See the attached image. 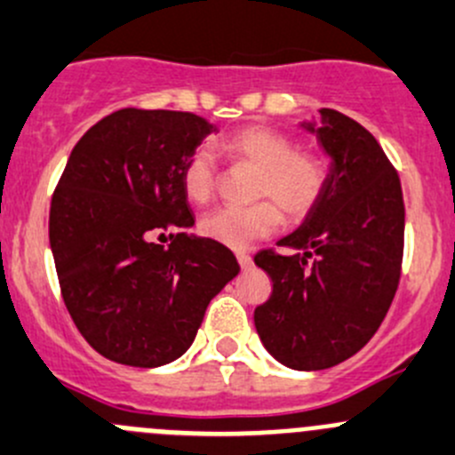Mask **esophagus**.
Returning <instances> with one entry per match:
<instances>
[{"label":"esophagus","instance_id":"34e87169","mask_svg":"<svg viewBox=\"0 0 455 455\" xmlns=\"http://www.w3.org/2000/svg\"><path fill=\"white\" fill-rule=\"evenodd\" d=\"M236 261H239V266L243 267V270L252 266V257H250L248 252H236Z\"/></svg>","mask_w":455,"mask_h":455}]
</instances>
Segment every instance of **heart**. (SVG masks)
<instances>
[{
	"mask_svg": "<svg viewBox=\"0 0 455 455\" xmlns=\"http://www.w3.org/2000/svg\"><path fill=\"white\" fill-rule=\"evenodd\" d=\"M220 151L232 165L257 170L248 207H219L201 219L205 239L228 248H245L279 230L281 220L301 223L322 203L328 189V163L310 149H297L295 140L276 129L250 124L220 140ZM180 185L192 203L210 201L219 188L216 160L207 147H196L180 167Z\"/></svg>",
	"mask_w": 455,
	"mask_h": 455,
	"instance_id": "1",
	"label": "heart"
}]
</instances>
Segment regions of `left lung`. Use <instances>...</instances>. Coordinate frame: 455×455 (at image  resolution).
<instances>
[{
	"label": "left lung",
	"mask_w": 455,
	"mask_h": 455,
	"mask_svg": "<svg viewBox=\"0 0 455 455\" xmlns=\"http://www.w3.org/2000/svg\"><path fill=\"white\" fill-rule=\"evenodd\" d=\"M317 133L332 156L317 210L254 263L272 295L254 310L263 346L281 364L322 371L348 360L379 328L395 297L404 257L400 176L373 133L335 109H319Z\"/></svg>",
	"instance_id": "8db88e82"
}]
</instances>
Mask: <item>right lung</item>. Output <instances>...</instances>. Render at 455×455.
Wrapping results in <instances>:
<instances>
[{"label": "right lung", "mask_w": 455, "mask_h": 455, "mask_svg": "<svg viewBox=\"0 0 455 455\" xmlns=\"http://www.w3.org/2000/svg\"><path fill=\"white\" fill-rule=\"evenodd\" d=\"M214 132L189 111L120 109L73 147L49 214L62 299L107 360L140 369L192 346L212 297L239 275L230 248L192 239L185 158ZM170 234V249L154 238Z\"/></svg>", "instance_id": "add662e5"}]
</instances>
